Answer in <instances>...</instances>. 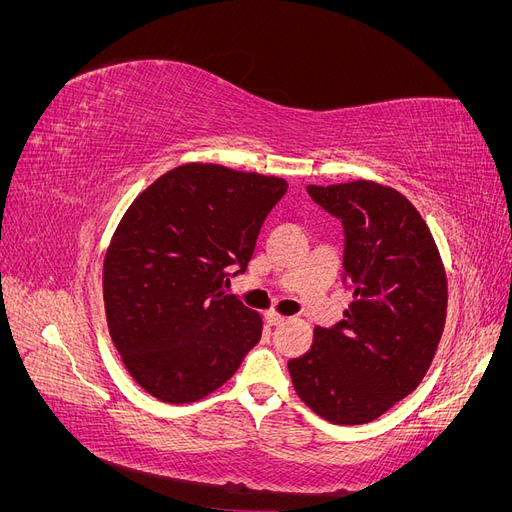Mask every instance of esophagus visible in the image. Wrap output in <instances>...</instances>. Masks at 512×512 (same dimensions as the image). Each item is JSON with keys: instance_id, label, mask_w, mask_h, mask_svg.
Here are the masks:
<instances>
[{"instance_id": "esophagus-1", "label": "esophagus", "mask_w": 512, "mask_h": 512, "mask_svg": "<svg viewBox=\"0 0 512 512\" xmlns=\"http://www.w3.org/2000/svg\"><path fill=\"white\" fill-rule=\"evenodd\" d=\"M265 320L271 324V327H277V324H284V322H286V316L277 314V312H267V314H265Z\"/></svg>"}]
</instances>
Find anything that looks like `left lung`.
Returning <instances> with one entry per match:
<instances>
[{
  "label": "left lung",
  "mask_w": 512,
  "mask_h": 512,
  "mask_svg": "<svg viewBox=\"0 0 512 512\" xmlns=\"http://www.w3.org/2000/svg\"><path fill=\"white\" fill-rule=\"evenodd\" d=\"M342 220L352 303L288 361L294 391L324 421L363 425L408 397L436 356L448 286L438 245L410 200L389 185H307Z\"/></svg>",
  "instance_id": "left-lung-1"
}]
</instances>
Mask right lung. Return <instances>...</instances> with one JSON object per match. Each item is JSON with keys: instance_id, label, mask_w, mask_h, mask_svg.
<instances>
[{"instance_id": "obj_1", "label": "right lung", "mask_w": 512, "mask_h": 512, "mask_svg": "<svg viewBox=\"0 0 512 512\" xmlns=\"http://www.w3.org/2000/svg\"><path fill=\"white\" fill-rule=\"evenodd\" d=\"M280 177L183 164L123 213L104 258L108 333L138 386L166 404L218 391L262 335V318L224 292L252 260Z\"/></svg>"}]
</instances>
